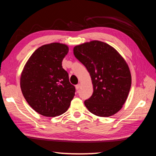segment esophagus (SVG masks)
<instances>
[{"instance_id": "1", "label": "esophagus", "mask_w": 156, "mask_h": 156, "mask_svg": "<svg viewBox=\"0 0 156 156\" xmlns=\"http://www.w3.org/2000/svg\"><path fill=\"white\" fill-rule=\"evenodd\" d=\"M80 84H77V85H76V90H78L79 89H80Z\"/></svg>"}]
</instances>
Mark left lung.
<instances>
[{
  "mask_svg": "<svg viewBox=\"0 0 156 156\" xmlns=\"http://www.w3.org/2000/svg\"><path fill=\"white\" fill-rule=\"evenodd\" d=\"M73 55L91 78L93 93L84 101L89 111L99 117H110L122 108L132 84L126 61L114 48L92 41L73 48Z\"/></svg>",
  "mask_w": 156,
  "mask_h": 156,
  "instance_id": "left-lung-1",
  "label": "left lung"
}]
</instances>
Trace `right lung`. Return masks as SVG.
<instances>
[{"mask_svg": "<svg viewBox=\"0 0 156 156\" xmlns=\"http://www.w3.org/2000/svg\"><path fill=\"white\" fill-rule=\"evenodd\" d=\"M68 51L66 44L44 45L33 53L22 71V94L31 108L41 115L54 117L63 114L75 95V87L62 67Z\"/></svg>", "mask_w": 156, "mask_h": 156, "instance_id": "1", "label": "right lung"}]
</instances>
